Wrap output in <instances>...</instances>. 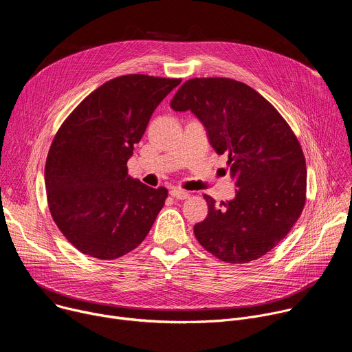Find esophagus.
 <instances>
[{
	"mask_svg": "<svg viewBox=\"0 0 352 352\" xmlns=\"http://www.w3.org/2000/svg\"><path fill=\"white\" fill-rule=\"evenodd\" d=\"M170 195L175 199H179V200H184L186 197H189V192L188 190H184V189H179V188H173L170 190Z\"/></svg>",
	"mask_w": 352,
	"mask_h": 352,
	"instance_id": "obj_1",
	"label": "esophagus"
}]
</instances>
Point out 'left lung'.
Listing matches in <instances>:
<instances>
[{
    "mask_svg": "<svg viewBox=\"0 0 352 352\" xmlns=\"http://www.w3.org/2000/svg\"><path fill=\"white\" fill-rule=\"evenodd\" d=\"M206 128L217 155H227L235 197L216 205L193 232L208 252L227 263H248L272 250L302 213L307 164L280 113L250 86L228 78H193L171 100Z\"/></svg>",
    "mask_w": 352,
    "mask_h": 352,
    "instance_id": "8db88e82",
    "label": "left lung"
}]
</instances>
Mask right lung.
Instances as JSON below:
<instances>
[{
    "label": "right lung",
    "mask_w": 352,
    "mask_h": 352,
    "mask_svg": "<svg viewBox=\"0 0 352 352\" xmlns=\"http://www.w3.org/2000/svg\"><path fill=\"white\" fill-rule=\"evenodd\" d=\"M181 79L114 78L69 114L44 170L47 202L64 236L102 261L126 255L146 238L168 190L128 175L126 162L156 107Z\"/></svg>",
    "instance_id": "right-lung-1"
}]
</instances>
